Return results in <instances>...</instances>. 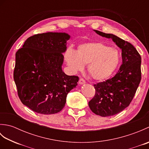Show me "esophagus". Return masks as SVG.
Instances as JSON below:
<instances>
[{"label": "esophagus", "instance_id": "34e87169", "mask_svg": "<svg viewBox=\"0 0 149 149\" xmlns=\"http://www.w3.org/2000/svg\"><path fill=\"white\" fill-rule=\"evenodd\" d=\"M79 84H84L86 83V82H85V81L83 79V78H81L79 81Z\"/></svg>", "mask_w": 149, "mask_h": 149}]
</instances>
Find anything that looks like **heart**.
Instances as JSON below:
<instances>
[{"label":"heart","instance_id":"1","mask_svg":"<svg viewBox=\"0 0 149 149\" xmlns=\"http://www.w3.org/2000/svg\"><path fill=\"white\" fill-rule=\"evenodd\" d=\"M65 58L73 72L83 70L85 65L88 64V74L97 81L110 77L118 67L120 60L118 50L99 42L82 44L77 51L68 49Z\"/></svg>","mask_w":149,"mask_h":149}]
</instances>
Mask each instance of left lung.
<instances>
[{"label":"left lung","instance_id":"8db88e82","mask_svg":"<svg viewBox=\"0 0 149 149\" xmlns=\"http://www.w3.org/2000/svg\"><path fill=\"white\" fill-rule=\"evenodd\" d=\"M99 35L111 38L122 50V64L111 79L94 84L95 95L88 105L95 114L110 116L128 107L141 81V58L137 50L129 42L113 34L94 30Z\"/></svg>","mask_w":149,"mask_h":149}]
</instances>
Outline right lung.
Wrapping results in <instances>:
<instances>
[{
    "label": "right lung",
    "instance_id": "add662e5",
    "mask_svg": "<svg viewBox=\"0 0 149 149\" xmlns=\"http://www.w3.org/2000/svg\"><path fill=\"white\" fill-rule=\"evenodd\" d=\"M70 38L65 33L35 34L16 53L13 77L18 97L34 112H59L68 93L77 85L79 77L67 75L62 70L63 53Z\"/></svg>",
    "mask_w": 149,
    "mask_h": 149
}]
</instances>
